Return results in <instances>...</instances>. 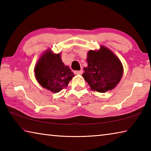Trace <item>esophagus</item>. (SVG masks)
<instances>
[{
	"instance_id": "esophagus-1",
	"label": "esophagus",
	"mask_w": 151,
	"mask_h": 151,
	"mask_svg": "<svg viewBox=\"0 0 151 151\" xmlns=\"http://www.w3.org/2000/svg\"><path fill=\"white\" fill-rule=\"evenodd\" d=\"M83 70L81 69V70H76V71H75V73L76 74V75H81V74L83 73Z\"/></svg>"
}]
</instances>
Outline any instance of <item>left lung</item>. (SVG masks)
I'll use <instances>...</instances> for the list:
<instances>
[{
	"label": "left lung",
	"mask_w": 151,
	"mask_h": 151,
	"mask_svg": "<svg viewBox=\"0 0 151 151\" xmlns=\"http://www.w3.org/2000/svg\"><path fill=\"white\" fill-rule=\"evenodd\" d=\"M88 66L83 76L91 89L99 93L111 90L119 83L123 68L121 61L108 48L102 47L98 51L88 53Z\"/></svg>",
	"instance_id": "obj_1"
}]
</instances>
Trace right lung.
Listing matches in <instances>:
<instances>
[{
  "label": "right lung",
  "mask_w": 151,
  "mask_h": 151,
  "mask_svg": "<svg viewBox=\"0 0 151 151\" xmlns=\"http://www.w3.org/2000/svg\"><path fill=\"white\" fill-rule=\"evenodd\" d=\"M37 80L42 87L58 93L66 87L75 76L69 67L65 66L60 54H53L48 50L40 58L35 68Z\"/></svg>",
  "instance_id": "right-lung-1"
}]
</instances>
